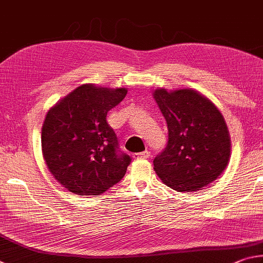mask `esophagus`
I'll use <instances>...</instances> for the list:
<instances>
[{"instance_id":"34e87169","label":"esophagus","mask_w":263,"mask_h":263,"mask_svg":"<svg viewBox=\"0 0 263 263\" xmlns=\"http://www.w3.org/2000/svg\"><path fill=\"white\" fill-rule=\"evenodd\" d=\"M150 157L149 151H143V153H137L133 155V158L134 159H146Z\"/></svg>"}]
</instances>
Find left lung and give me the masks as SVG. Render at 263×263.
I'll list each match as a JSON object with an SVG mask.
<instances>
[{
    "label": "left lung",
    "instance_id": "8db88e82",
    "mask_svg": "<svg viewBox=\"0 0 263 263\" xmlns=\"http://www.w3.org/2000/svg\"><path fill=\"white\" fill-rule=\"evenodd\" d=\"M154 97L168 129L167 144L154 159L156 173L177 192L203 190L229 163L231 142L223 115L191 89H158Z\"/></svg>",
    "mask_w": 263,
    "mask_h": 263
}]
</instances>
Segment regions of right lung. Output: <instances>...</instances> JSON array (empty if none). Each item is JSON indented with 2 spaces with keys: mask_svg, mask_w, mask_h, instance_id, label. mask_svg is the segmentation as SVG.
Masks as SVG:
<instances>
[{
  "mask_svg": "<svg viewBox=\"0 0 263 263\" xmlns=\"http://www.w3.org/2000/svg\"><path fill=\"white\" fill-rule=\"evenodd\" d=\"M127 95L123 87L78 86L48 110L41 132L53 177L77 195H99L121 180L130 156L120 150L107 113Z\"/></svg>",
  "mask_w": 263,
  "mask_h": 263,
  "instance_id": "1",
  "label": "right lung"
}]
</instances>
